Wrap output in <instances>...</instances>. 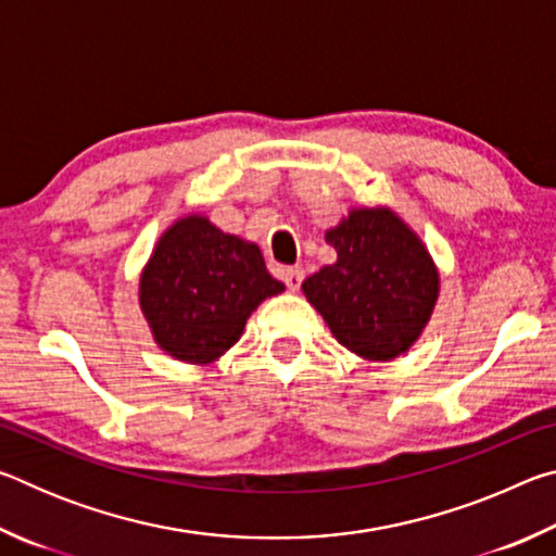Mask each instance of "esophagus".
Masks as SVG:
<instances>
[{
    "mask_svg": "<svg viewBox=\"0 0 556 556\" xmlns=\"http://www.w3.org/2000/svg\"><path fill=\"white\" fill-rule=\"evenodd\" d=\"M281 279H285V285H287L291 291H296V289L301 287V281H304V269H301V267H287V269H281Z\"/></svg>",
    "mask_w": 556,
    "mask_h": 556,
    "instance_id": "esophagus-1",
    "label": "esophagus"
}]
</instances>
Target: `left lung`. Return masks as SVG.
Instances as JSON below:
<instances>
[{
    "mask_svg": "<svg viewBox=\"0 0 556 556\" xmlns=\"http://www.w3.org/2000/svg\"><path fill=\"white\" fill-rule=\"evenodd\" d=\"M336 262L301 291L333 338L370 363H388L419 341L434 314L441 277L427 244L390 205H361L326 230Z\"/></svg>",
    "mask_w": 556,
    "mask_h": 556,
    "instance_id": "1",
    "label": "left lung"
}]
</instances>
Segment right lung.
Listing matches in <instances>:
<instances>
[{
	"label": "right lung",
	"mask_w": 556,
	"mask_h": 556,
	"mask_svg": "<svg viewBox=\"0 0 556 556\" xmlns=\"http://www.w3.org/2000/svg\"><path fill=\"white\" fill-rule=\"evenodd\" d=\"M281 291L255 242L188 213L156 240L139 275V308L166 355L208 365L240 341L262 301Z\"/></svg>",
	"instance_id": "1"
}]
</instances>
